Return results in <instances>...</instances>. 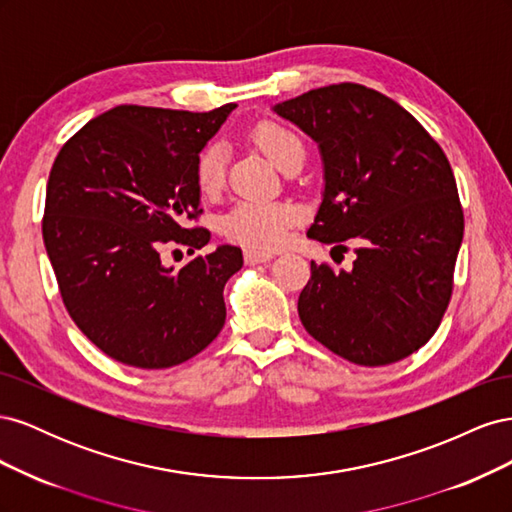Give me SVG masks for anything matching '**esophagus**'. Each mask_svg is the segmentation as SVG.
Here are the masks:
<instances>
[{"label":"esophagus","mask_w":512,"mask_h":512,"mask_svg":"<svg viewBox=\"0 0 512 512\" xmlns=\"http://www.w3.org/2000/svg\"><path fill=\"white\" fill-rule=\"evenodd\" d=\"M273 258L271 252H260V250H247L245 262L247 265H262V262H269Z\"/></svg>","instance_id":"esophagus-1"}]
</instances>
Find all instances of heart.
<instances>
[{
    "mask_svg": "<svg viewBox=\"0 0 512 512\" xmlns=\"http://www.w3.org/2000/svg\"><path fill=\"white\" fill-rule=\"evenodd\" d=\"M254 141L262 153L277 166L286 168L290 162L305 158L301 138L282 123L265 121L254 130ZM226 177V151L220 143L203 149L196 162V181L203 194H215ZM299 211L288 203H269V200H241L224 218L222 228L230 239L243 245L271 250L284 239L288 228L297 222Z\"/></svg>",
    "mask_w": 512,
    "mask_h": 512,
    "instance_id": "obj_1",
    "label": "heart"
}]
</instances>
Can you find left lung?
<instances>
[{"instance_id": "left-lung-1", "label": "left lung", "mask_w": 512, "mask_h": 512, "mask_svg": "<svg viewBox=\"0 0 512 512\" xmlns=\"http://www.w3.org/2000/svg\"><path fill=\"white\" fill-rule=\"evenodd\" d=\"M273 111L320 149L324 192L307 237L356 243L350 271L312 260L299 297L305 331L356 365L406 359L440 327L463 239L442 147L406 108L356 83L312 89Z\"/></svg>"}]
</instances>
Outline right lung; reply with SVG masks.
<instances>
[{"mask_svg":"<svg viewBox=\"0 0 512 512\" xmlns=\"http://www.w3.org/2000/svg\"><path fill=\"white\" fill-rule=\"evenodd\" d=\"M237 104L209 113L121 104L61 147L46 183L42 237L70 318L111 359L164 369L205 350L224 327V286L243 267L220 245L181 269L164 267L170 241L190 254L211 239L188 228L200 209L196 162Z\"/></svg>","mask_w":512,"mask_h":512,"instance_id":"1","label":"right lung"}]
</instances>
